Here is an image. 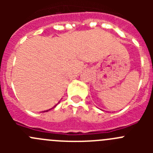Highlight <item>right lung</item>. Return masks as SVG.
Segmentation results:
<instances>
[{
  "mask_svg": "<svg viewBox=\"0 0 153 153\" xmlns=\"http://www.w3.org/2000/svg\"><path fill=\"white\" fill-rule=\"evenodd\" d=\"M53 107H55V106H53Z\"/></svg>",
  "mask_w": 153,
  "mask_h": 153,
  "instance_id": "obj_1",
  "label": "right lung"
}]
</instances>
